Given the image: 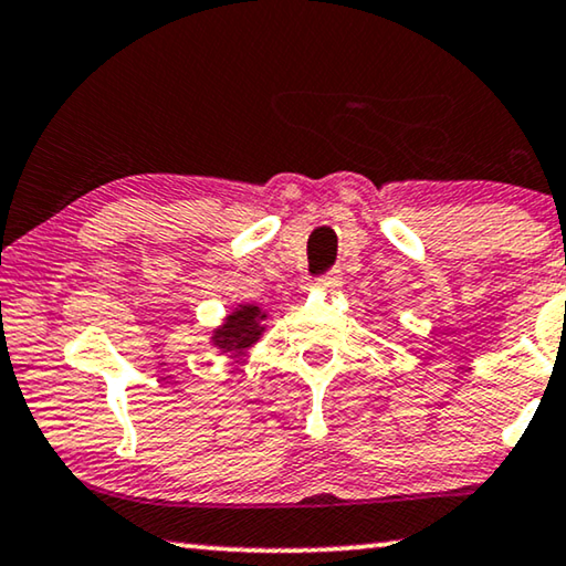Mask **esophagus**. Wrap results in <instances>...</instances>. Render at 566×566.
I'll list each match as a JSON object with an SVG mask.
<instances>
[{
	"mask_svg": "<svg viewBox=\"0 0 566 566\" xmlns=\"http://www.w3.org/2000/svg\"><path fill=\"white\" fill-rule=\"evenodd\" d=\"M318 291H326V293H336L338 289H342V275H338V271H332V273H326V275H321L316 283Z\"/></svg>",
	"mask_w": 566,
	"mask_h": 566,
	"instance_id": "34e87169",
	"label": "esophagus"
}]
</instances>
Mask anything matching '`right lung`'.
<instances>
[{"instance_id": "obj_1", "label": "right lung", "mask_w": 566, "mask_h": 566, "mask_svg": "<svg viewBox=\"0 0 566 566\" xmlns=\"http://www.w3.org/2000/svg\"><path fill=\"white\" fill-rule=\"evenodd\" d=\"M263 321H265V313L260 311V306H255V303L234 308L230 316L222 321V326L212 332V344L220 352L242 354L258 342L260 334L265 332Z\"/></svg>"}]
</instances>
